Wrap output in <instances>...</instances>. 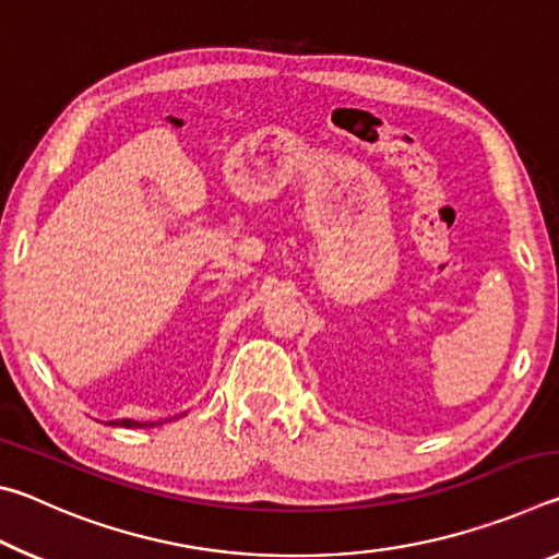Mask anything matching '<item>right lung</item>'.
Wrapping results in <instances>:
<instances>
[{
    "label": "right lung",
    "instance_id": "1",
    "mask_svg": "<svg viewBox=\"0 0 559 559\" xmlns=\"http://www.w3.org/2000/svg\"><path fill=\"white\" fill-rule=\"evenodd\" d=\"M116 427H126V429H138V427H155V424H143V421H132V419H120V421H110Z\"/></svg>",
    "mask_w": 559,
    "mask_h": 559
}]
</instances>
